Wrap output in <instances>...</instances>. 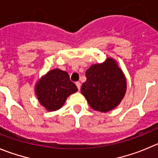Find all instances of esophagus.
Wrapping results in <instances>:
<instances>
[{"instance_id": "1", "label": "esophagus", "mask_w": 158, "mask_h": 158, "mask_svg": "<svg viewBox=\"0 0 158 158\" xmlns=\"http://www.w3.org/2000/svg\"><path fill=\"white\" fill-rule=\"evenodd\" d=\"M76 86H77V88H78V89H80V87H81V83L79 82H76Z\"/></svg>"}]
</instances>
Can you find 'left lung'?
Returning <instances> with one entry per match:
<instances>
[{
	"label": "left lung",
	"instance_id": "left-lung-1",
	"mask_svg": "<svg viewBox=\"0 0 158 158\" xmlns=\"http://www.w3.org/2000/svg\"><path fill=\"white\" fill-rule=\"evenodd\" d=\"M81 93L94 110L107 112L119 105L127 89L124 72L113 57L92 64L86 72Z\"/></svg>",
	"mask_w": 158,
	"mask_h": 158
}]
</instances>
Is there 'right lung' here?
Listing matches in <instances>:
<instances>
[{"label": "right lung", "instance_id": "right-lung-1", "mask_svg": "<svg viewBox=\"0 0 158 158\" xmlns=\"http://www.w3.org/2000/svg\"><path fill=\"white\" fill-rule=\"evenodd\" d=\"M34 88L40 104L48 111L59 110L68 97L78 90L68 72L59 69L47 72L36 82Z\"/></svg>", "mask_w": 158, "mask_h": 158}]
</instances>
